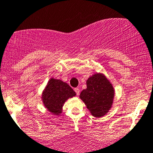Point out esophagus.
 Segmentation results:
<instances>
[{"label": "esophagus", "instance_id": "esophagus-1", "mask_svg": "<svg viewBox=\"0 0 153 153\" xmlns=\"http://www.w3.org/2000/svg\"><path fill=\"white\" fill-rule=\"evenodd\" d=\"M74 91H75V94H76L77 95H79L80 94V89L78 88H75V89H74Z\"/></svg>", "mask_w": 153, "mask_h": 153}]
</instances>
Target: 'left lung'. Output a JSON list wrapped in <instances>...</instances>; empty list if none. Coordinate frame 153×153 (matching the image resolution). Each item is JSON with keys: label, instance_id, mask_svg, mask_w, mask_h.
<instances>
[{"label": "left lung", "instance_id": "obj_1", "mask_svg": "<svg viewBox=\"0 0 153 153\" xmlns=\"http://www.w3.org/2000/svg\"><path fill=\"white\" fill-rule=\"evenodd\" d=\"M87 88L83 90L80 97L94 117L104 116L111 107L114 89L102 74H95L86 81Z\"/></svg>", "mask_w": 153, "mask_h": 153}]
</instances>
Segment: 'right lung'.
<instances>
[{
    "label": "right lung",
    "mask_w": 153,
    "mask_h": 153,
    "mask_svg": "<svg viewBox=\"0 0 153 153\" xmlns=\"http://www.w3.org/2000/svg\"><path fill=\"white\" fill-rule=\"evenodd\" d=\"M75 96V92L68 83L60 80L51 78L43 93V102L45 107L55 115L62 112L65 101Z\"/></svg>",
    "instance_id": "1"
}]
</instances>
